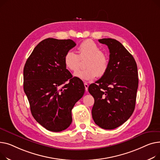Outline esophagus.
Masks as SVG:
<instances>
[{
  "instance_id": "34e87169",
  "label": "esophagus",
  "mask_w": 160,
  "mask_h": 160,
  "mask_svg": "<svg viewBox=\"0 0 160 160\" xmlns=\"http://www.w3.org/2000/svg\"><path fill=\"white\" fill-rule=\"evenodd\" d=\"M84 87H85V90L86 91H88V84L87 83H84Z\"/></svg>"
}]
</instances>
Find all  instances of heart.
Returning <instances> with one entry per match:
<instances>
[{
	"label": "heart",
	"mask_w": 160,
	"mask_h": 160,
	"mask_svg": "<svg viewBox=\"0 0 160 160\" xmlns=\"http://www.w3.org/2000/svg\"><path fill=\"white\" fill-rule=\"evenodd\" d=\"M78 55L69 50L64 56L66 68L72 72L79 68L80 59L87 58L84 62L86 68L78 71L74 76L82 81H90L97 76L102 77L106 73L109 66L108 55L100 50L97 44L91 39L82 41L78 48Z\"/></svg>",
	"instance_id": "b5f03b06"
}]
</instances>
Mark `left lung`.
Masks as SVG:
<instances>
[{
	"label": "left lung",
	"instance_id": "obj_1",
	"mask_svg": "<svg viewBox=\"0 0 160 160\" xmlns=\"http://www.w3.org/2000/svg\"><path fill=\"white\" fill-rule=\"evenodd\" d=\"M100 43L109 49L108 70L88 92L94 98L92 115L102 128H116L127 121L135 108L138 87L136 61L121 42L114 39H102Z\"/></svg>",
	"mask_w": 160,
	"mask_h": 160
}]
</instances>
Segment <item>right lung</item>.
I'll list each match as a JSON object with an SVG mask.
<instances>
[{"mask_svg": "<svg viewBox=\"0 0 160 160\" xmlns=\"http://www.w3.org/2000/svg\"><path fill=\"white\" fill-rule=\"evenodd\" d=\"M76 45L71 39H46L35 46L24 67L23 87L32 114L52 132L70 125L72 110L84 93L83 82L72 78L64 63L65 53Z\"/></svg>", "mask_w": 160, "mask_h": 160, "instance_id": "add662e5", "label": "right lung"}]
</instances>
